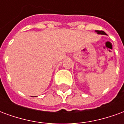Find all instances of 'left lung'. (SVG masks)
Listing matches in <instances>:
<instances>
[{"label": "left lung", "instance_id": "obj_1", "mask_svg": "<svg viewBox=\"0 0 124 124\" xmlns=\"http://www.w3.org/2000/svg\"><path fill=\"white\" fill-rule=\"evenodd\" d=\"M96 32H97V34H104V35H106V32H104V31H96Z\"/></svg>", "mask_w": 124, "mask_h": 124}]
</instances>
